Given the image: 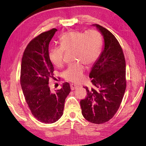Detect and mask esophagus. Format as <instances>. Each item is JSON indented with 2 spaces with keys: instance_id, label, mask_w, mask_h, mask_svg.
<instances>
[{
  "instance_id": "esophagus-1",
  "label": "esophagus",
  "mask_w": 146,
  "mask_h": 146,
  "mask_svg": "<svg viewBox=\"0 0 146 146\" xmlns=\"http://www.w3.org/2000/svg\"><path fill=\"white\" fill-rule=\"evenodd\" d=\"M78 87H79L78 86L75 85V84H70V88H71L72 90H76V89H77V88H78Z\"/></svg>"
}]
</instances>
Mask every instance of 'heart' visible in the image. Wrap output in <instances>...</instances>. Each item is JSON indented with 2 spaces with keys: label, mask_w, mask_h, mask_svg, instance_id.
I'll use <instances>...</instances> for the list:
<instances>
[{
  "label": "heart",
  "mask_w": 146,
  "mask_h": 146,
  "mask_svg": "<svg viewBox=\"0 0 146 146\" xmlns=\"http://www.w3.org/2000/svg\"><path fill=\"white\" fill-rule=\"evenodd\" d=\"M102 37L98 30L91 29L83 32L74 30L64 34L60 38V46L51 49L50 59L60 67L64 63V50L73 51V58L77 62L70 64L63 72L65 80L80 83L84 80V64L90 66L98 59L102 46Z\"/></svg>",
  "instance_id": "1"
}]
</instances>
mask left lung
Instances as JSON below:
<instances>
[{"label":"left lung","instance_id":"left-lung-1","mask_svg":"<svg viewBox=\"0 0 146 146\" xmlns=\"http://www.w3.org/2000/svg\"><path fill=\"white\" fill-rule=\"evenodd\" d=\"M104 39V48L90 74L93 87L86 88V98L81 100L83 117L91 123L100 124L110 120L118 110L126 88L124 55L115 36L98 24Z\"/></svg>","mask_w":146,"mask_h":146}]
</instances>
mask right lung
<instances>
[{
  "label": "right lung",
  "mask_w": 146,
  "mask_h": 146,
  "mask_svg": "<svg viewBox=\"0 0 146 146\" xmlns=\"http://www.w3.org/2000/svg\"><path fill=\"white\" fill-rule=\"evenodd\" d=\"M56 31L52 29L32 39L21 61V85L26 102L33 116L45 123H54L63 115L66 98L71 90L68 82L55 92L48 85L54 71L48 44Z\"/></svg>",
  "instance_id": "add662e5"
}]
</instances>
